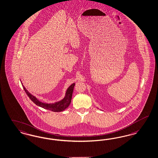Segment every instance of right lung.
I'll use <instances>...</instances> for the list:
<instances>
[{"mask_svg": "<svg viewBox=\"0 0 158 158\" xmlns=\"http://www.w3.org/2000/svg\"><path fill=\"white\" fill-rule=\"evenodd\" d=\"M22 86L24 90V91L27 94L28 98L31 99V100L36 105L38 106L44 108V109H47V110H49L54 112H60L64 110H65L66 109H67L69 106L70 105L71 102V99L72 97V93L73 91L74 86L75 85V83H73L69 87H68L66 90V92L65 96L64 98L62 100H60L59 102H55L54 103H45L41 102V101L38 100L37 98L31 94L30 93L28 92L27 90L26 89V87L24 86V85L22 83Z\"/></svg>", "mask_w": 158, "mask_h": 158, "instance_id": "right-lung-1", "label": "right lung"}]
</instances>
